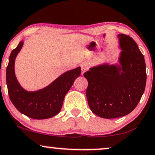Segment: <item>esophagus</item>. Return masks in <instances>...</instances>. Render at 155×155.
I'll use <instances>...</instances> for the list:
<instances>
[{"label":"esophagus","mask_w":155,"mask_h":155,"mask_svg":"<svg viewBox=\"0 0 155 155\" xmlns=\"http://www.w3.org/2000/svg\"><path fill=\"white\" fill-rule=\"evenodd\" d=\"M81 73H82V74H84V73L87 70V67H86L85 66H84V65H82V66H81Z\"/></svg>","instance_id":"34e87169"}]
</instances>
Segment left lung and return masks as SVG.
<instances>
[{
    "label": "left lung",
    "instance_id": "8db88e82",
    "mask_svg": "<svg viewBox=\"0 0 155 155\" xmlns=\"http://www.w3.org/2000/svg\"><path fill=\"white\" fill-rule=\"evenodd\" d=\"M118 38L122 67L103 65L84 74L88 81L86 95L91 110L107 119L120 118L133 111L146 86V64L137 44L128 35L120 34Z\"/></svg>",
    "mask_w": 155,
    "mask_h": 155
}]
</instances>
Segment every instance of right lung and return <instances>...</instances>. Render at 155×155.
<instances>
[{
	"mask_svg": "<svg viewBox=\"0 0 155 155\" xmlns=\"http://www.w3.org/2000/svg\"><path fill=\"white\" fill-rule=\"evenodd\" d=\"M20 42L12 50L6 68V84L11 101L20 113L33 119H47L57 115L62 107L63 100L77 77L81 75V68L68 71L59 76L45 88L27 92L17 81L14 73L16 56L23 45Z\"/></svg>",
	"mask_w": 155,
	"mask_h": 155,
	"instance_id": "1",
	"label": "right lung"
}]
</instances>
